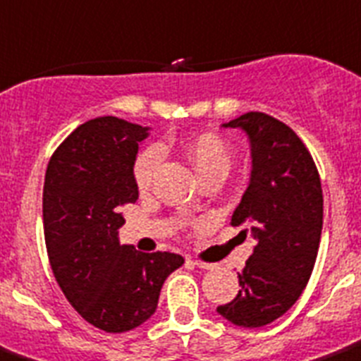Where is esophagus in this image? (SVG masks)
<instances>
[{
  "instance_id": "esophagus-1",
  "label": "esophagus",
  "mask_w": 361,
  "mask_h": 361,
  "mask_svg": "<svg viewBox=\"0 0 361 361\" xmlns=\"http://www.w3.org/2000/svg\"><path fill=\"white\" fill-rule=\"evenodd\" d=\"M187 262L196 268H202V269H213L214 264H209V262H202V260H195V259H187Z\"/></svg>"
}]
</instances>
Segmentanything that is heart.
<instances>
[{"instance_id":"obj_1","label":"heart","mask_w":361,"mask_h":361,"mask_svg":"<svg viewBox=\"0 0 361 361\" xmlns=\"http://www.w3.org/2000/svg\"><path fill=\"white\" fill-rule=\"evenodd\" d=\"M187 154H189L190 161L195 163L196 171L202 178L209 172L218 171V169L227 171V166H229V154H227L226 145L216 135L204 134L195 137L187 145ZM161 157L163 148L159 145L145 148L143 152L137 156L134 165V180L135 185L141 190L150 187L157 166L161 163Z\"/></svg>"}]
</instances>
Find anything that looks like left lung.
Segmentation results:
<instances>
[{
    "instance_id": "left-lung-1",
    "label": "left lung",
    "mask_w": 361,
    "mask_h": 361,
    "mask_svg": "<svg viewBox=\"0 0 361 361\" xmlns=\"http://www.w3.org/2000/svg\"><path fill=\"white\" fill-rule=\"evenodd\" d=\"M246 132L251 178L231 226L246 224L255 247L238 271L237 298L216 312L233 325L257 329L290 310L307 286L319 250L323 190L308 148L271 115L247 111L224 124Z\"/></svg>"
}]
</instances>
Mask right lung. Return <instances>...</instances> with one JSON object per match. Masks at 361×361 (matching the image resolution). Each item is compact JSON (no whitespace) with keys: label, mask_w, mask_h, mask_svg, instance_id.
Masks as SVG:
<instances>
[{"label":"right lung","mask_w":361,"mask_h":361,"mask_svg":"<svg viewBox=\"0 0 361 361\" xmlns=\"http://www.w3.org/2000/svg\"><path fill=\"white\" fill-rule=\"evenodd\" d=\"M147 137V126L97 117L68 135L45 172L44 231L54 279L87 323L111 334L152 316L165 279L185 262L119 242L121 209L139 196L134 163Z\"/></svg>","instance_id":"obj_1"}]
</instances>
